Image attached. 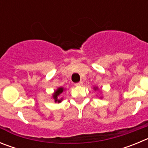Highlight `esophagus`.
<instances>
[{"label": "esophagus", "mask_w": 148, "mask_h": 148, "mask_svg": "<svg viewBox=\"0 0 148 148\" xmlns=\"http://www.w3.org/2000/svg\"><path fill=\"white\" fill-rule=\"evenodd\" d=\"M82 84H83V82H78V83L75 84V86H82Z\"/></svg>", "instance_id": "esophagus-1"}]
</instances>
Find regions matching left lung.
I'll use <instances>...</instances> for the list:
<instances>
[{
  "mask_svg": "<svg viewBox=\"0 0 148 148\" xmlns=\"http://www.w3.org/2000/svg\"><path fill=\"white\" fill-rule=\"evenodd\" d=\"M94 90H98V87H94Z\"/></svg>",
  "mask_w": 148,
  "mask_h": 148,
  "instance_id": "1",
  "label": "left lung"
}]
</instances>
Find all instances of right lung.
<instances>
[{
    "instance_id": "add662e5",
    "label": "right lung",
    "mask_w": 148,
    "mask_h": 148,
    "mask_svg": "<svg viewBox=\"0 0 148 148\" xmlns=\"http://www.w3.org/2000/svg\"><path fill=\"white\" fill-rule=\"evenodd\" d=\"M64 89L63 88V87H58V88L55 91L54 93H53V99L55 100V102L60 103L61 101H62V99H58V96L64 92Z\"/></svg>"
}]
</instances>
